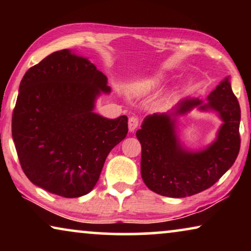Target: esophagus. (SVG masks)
<instances>
[{
    "label": "esophagus",
    "instance_id": "34e87169",
    "mask_svg": "<svg viewBox=\"0 0 251 251\" xmlns=\"http://www.w3.org/2000/svg\"><path fill=\"white\" fill-rule=\"evenodd\" d=\"M139 126V119L137 116H131L128 121V126H129V131H135V130L138 128Z\"/></svg>",
    "mask_w": 251,
    "mask_h": 251
}]
</instances>
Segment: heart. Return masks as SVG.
<instances>
[{
  "label": "heart",
  "mask_w": 251,
  "mask_h": 251,
  "mask_svg": "<svg viewBox=\"0 0 251 251\" xmlns=\"http://www.w3.org/2000/svg\"><path fill=\"white\" fill-rule=\"evenodd\" d=\"M161 80V76H157L156 78H154V80H153V82H159Z\"/></svg>",
  "instance_id": "1"
}]
</instances>
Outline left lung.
<instances>
[{
	"mask_svg": "<svg viewBox=\"0 0 251 251\" xmlns=\"http://www.w3.org/2000/svg\"><path fill=\"white\" fill-rule=\"evenodd\" d=\"M207 100L185 98L170 112L144 119L136 136L142 144V178L151 191L169 198L191 197L211 187L235 162L241 143V109L228 76ZM195 107L216 111L223 121L214 142L199 151L186 149L176 133V116Z\"/></svg>",
	"mask_w": 251,
	"mask_h": 251,
	"instance_id": "left-lung-1",
	"label": "left lung"
}]
</instances>
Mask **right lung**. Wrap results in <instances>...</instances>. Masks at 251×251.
<instances>
[{"label": "right lung", "mask_w": 251, "mask_h": 251, "mask_svg": "<svg viewBox=\"0 0 251 251\" xmlns=\"http://www.w3.org/2000/svg\"><path fill=\"white\" fill-rule=\"evenodd\" d=\"M107 77L88 58L65 49L24 75L12 114L20 166L34 185L64 198L88 194L108 153L126 138L128 118L94 112Z\"/></svg>", "instance_id": "right-lung-1"}]
</instances>
